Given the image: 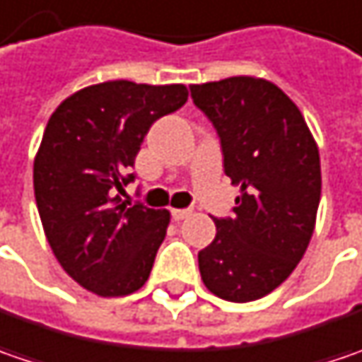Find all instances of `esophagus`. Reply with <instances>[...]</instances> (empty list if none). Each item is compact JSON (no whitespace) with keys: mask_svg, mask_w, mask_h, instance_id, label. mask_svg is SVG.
<instances>
[{"mask_svg":"<svg viewBox=\"0 0 362 362\" xmlns=\"http://www.w3.org/2000/svg\"><path fill=\"white\" fill-rule=\"evenodd\" d=\"M190 209H172V218L174 221H184V218H188L190 216Z\"/></svg>","mask_w":362,"mask_h":362,"instance_id":"1","label":"esophagus"}]
</instances>
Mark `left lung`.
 <instances>
[{"label": "left lung", "mask_w": 362, "mask_h": 362, "mask_svg": "<svg viewBox=\"0 0 362 362\" xmlns=\"http://www.w3.org/2000/svg\"><path fill=\"white\" fill-rule=\"evenodd\" d=\"M221 139L225 174L241 188L230 216L198 253L204 286L253 302L284 284L306 253L320 204V156L300 109L274 83L230 76L190 87Z\"/></svg>", "instance_id": "obj_1"}]
</instances>
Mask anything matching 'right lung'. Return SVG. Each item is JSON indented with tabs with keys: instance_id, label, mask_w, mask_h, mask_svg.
<instances>
[{
	"instance_id": "add662e5",
	"label": "right lung",
	"mask_w": 362,
	"mask_h": 362,
	"mask_svg": "<svg viewBox=\"0 0 362 362\" xmlns=\"http://www.w3.org/2000/svg\"><path fill=\"white\" fill-rule=\"evenodd\" d=\"M184 85L109 81L58 105L34 160V194L62 269L103 298L137 291L150 277L170 212L121 200L153 121L178 111Z\"/></svg>"
}]
</instances>
